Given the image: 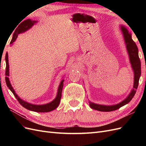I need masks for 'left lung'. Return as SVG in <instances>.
Masks as SVG:
<instances>
[{"instance_id": "1", "label": "left lung", "mask_w": 146, "mask_h": 146, "mask_svg": "<svg viewBox=\"0 0 146 146\" xmlns=\"http://www.w3.org/2000/svg\"><path fill=\"white\" fill-rule=\"evenodd\" d=\"M121 30L122 32L123 38H124L126 48L129 54V58L130 63L131 64L132 69L134 72V83H133V88L131 90L130 94H129L127 98L123 101L121 102L116 105H99L91 102V101H89L90 107L92 109L98 110L100 111H104V112H109L116 110L121 107H123V105L129 103L131 100L133 99L134 97L136 90L138 86L139 80L141 76V61L139 58L138 55V49L135 42L133 41L131 38V34L129 32V30L123 25H121Z\"/></svg>"}]
</instances>
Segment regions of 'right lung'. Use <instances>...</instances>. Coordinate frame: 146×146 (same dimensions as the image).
Listing matches in <instances>:
<instances>
[{
  "instance_id": "right-lung-1",
  "label": "right lung",
  "mask_w": 146,
  "mask_h": 146,
  "mask_svg": "<svg viewBox=\"0 0 146 146\" xmlns=\"http://www.w3.org/2000/svg\"><path fill=\"white\" fill-rule=\"evenodd\" d=\"M36 23L37 21H32L30 19L25 20L23 22V23H21V24L18 26V27H17V28L15 31L14 33H13V38L10 42L11 44L16 41V39L17 38V36H18V35L19 33L25 32V31L30 29L35 23ZM5 61H6L5 82L7 83V85L8 87V88L10 90V91L13 92V94H14L15 98L17 99V101L19 102V104L23 106V107L29 110H30V111L39 112V113L49 112L58 107V106L60 102V100L61 98V92H62V90L63 87L64 80H62L60 82V84L58 88V92H57V95L56 96V98L54 100L52 101L51 102L44 104V105H40L30 104L27 102L26 101L22 100L16 94L14 89H13V88L11 85L9 78H8V77H9V64H8V56L7 52L6 53V55H5Z\"/></svg>"
}]
</instances>
